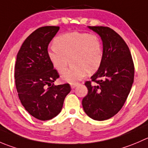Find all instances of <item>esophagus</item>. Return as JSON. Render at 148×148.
Wrapping results in <instances>:
<instances>
[{"label": "esophagus", "mask_w": 148, "mask_h": 148, "mask_svg": "<svg viewBox=\"0 0 148 148\" xmlns=\"http://www.w3.org/2000/svg\"><path fill=\"white\" fill-rule=\"evenodd\" d=\"M79 84V83H74V84H71V87L72 89H74V88H75L77 86H78Z\"/></svg>", "instance_id": "34e87169"}]
</instances>
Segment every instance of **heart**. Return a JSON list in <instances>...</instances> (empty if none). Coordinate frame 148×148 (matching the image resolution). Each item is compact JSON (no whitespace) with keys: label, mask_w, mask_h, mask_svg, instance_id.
I'll return each mask as SVG.
<instances>
[{"label":"heart","mask_w":148,"mask_h":148,"mask_svg":"<svg viewBox=\"0 0 148 148\" xmlns=\"http://www.w3.org/2000/svg\"><path fill=\"white\" fill-rule=\"evenodd\" d=\"M48 56L60 74L65 73L69 63L71 64L62 79L74 84L85 77L87 73L92 74L99 69L103 58V45L95 34L77 32L65 33L55 38L53 47L48 51Z\"/></svg>","instance_id":"heart-1"}]
</instances>
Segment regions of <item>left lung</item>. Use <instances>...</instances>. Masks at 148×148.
Segmentation results:
<instances>
[{
    "mask_svg": "<svg viewBox=\"0 0 148 148\" xmlns=\"http://www.w3.org/2000/svg\"><path fill=\"white\" fill-rule=\"evenodd\" d=\"M88 28L101 38L103 58L92 81L85 82L88 93L82 99V106L89 117L104 121L116 115L126 102L134 82V63L129 47L114 30L107 27Z\"/></svg>",
    "mask_w": 148,
    "mask_h": 148,
    "instance_id": "1",
    "label": "left lung"
}]
</instances>
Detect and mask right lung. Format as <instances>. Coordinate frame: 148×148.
<instances>
[{"instance_id": "add662e5", "label": "right lung", "mask_w": 148, "mask_h": 148, "mask_svg": "<svg viewBox=\"0 0 148 148\" xmlns=\"http://www.w3.org/2000/svg\"><path fill=\"white\" fill-rule=\"evenodd\" d=\"M58 30L55 26L36 29L16 56L14 77L19 100L30 115L41 121L56 116L71 91L69 84L53 85L59 75L48 58V47Z\"/></svg>"}]
</instances>
